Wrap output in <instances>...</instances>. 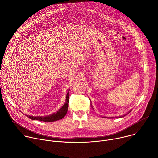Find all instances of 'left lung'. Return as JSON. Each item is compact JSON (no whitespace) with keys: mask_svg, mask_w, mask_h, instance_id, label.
Segmentation results:
<instances>
[{"mask_svg":"<svg viewBox=\"0 0 158 158\" xmlns=\"http://www.w3.org/2000/svg\"><path fill=\"white\" fill-rule=\"evenodd\" d=\"M131 110H130V111H129V112H128V113H129V112H131ZM128 113H127V114H125V115H124V116H126V115H127V114H128ZM123 116H119V118H121V117H123ZM104 118H106V117H104Z\"/></svg>","mask_w":158,"mask_h":158,"instance_id":"8db88e82","label":"left lung"}]
</instances>
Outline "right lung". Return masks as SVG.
Masks as SVG:
<instances>
[{
  "label": "right lung",
  "instance_id": "obj_1",
  "mask_svg": "<svg viewBox=\"0 0 158 158\" xmlns=\"http://www.w3.org/2000/svg\"><path fill=\"white\" fill-rule=\"evenodd\" d=\"M69 90L68 92L67 93L66 95V99H65V102L62 106V107L58 110L57 112L52 114H50L49 116H29L26 115L27 117H29V119L32 120H38L39 121H44V122H54L58 121L59 119H62L67 114V110H68V103H69Z\"/></svg>",
  "mask_w": 158,
  "mask_h": 158
}]
</instances>
